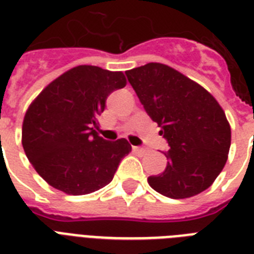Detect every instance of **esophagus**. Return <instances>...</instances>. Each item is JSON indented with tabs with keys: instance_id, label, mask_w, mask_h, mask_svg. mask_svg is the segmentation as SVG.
<instances>
[{
	"instance_id": "esophagus-1",
	"label": "esophagus",
	"mask_w": 254,
	"mask_h": 254,
	"mask_svg": "<svg viewBox=\"0 0 254 254\" xmlns=\"http://www.w3.org/2000/svg\"><path fill=\"white\" fill-rule=\"evenodd\" d=\"M132 151L135 152V153H137V155H145L148 152L147 148H141V147H132Z\"/></svg>"
}]
</instances>
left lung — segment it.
<instances>
[{
    "label": "left lung",
    "instance_id": "left-lung-1",
    "mask_svg": "<svg viewBox=\"0 0 254 254\" xmlns=\"http://www.w3.org/2000/svg\"><path fill=\"white\" fill-rule=\"evenodd\" d=\"M126 74L170 147L165 170L148 177L149 186L173 199L204 191L230 152L231 126L222 106L198 82L161 63H148Z\"/></svg>",
    "mask_w": 254,
    "mask_h": 254
}]
</instances>
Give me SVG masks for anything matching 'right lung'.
<instances>
[{"instance_id":"right-lung-1","label":"right lung","mask_w":254,"mask_h":254,"mask_svg":"<svg viewBox=\"0 0 254 254\" xmlns=\"http://www.w3.org/2000/svg\"><path fill=\"white\" fill-rule=\"evenodd\" d=\"M126 84L123 72L78 65L32 101L23 118L22 145L47 184L69 195H85L113 181L131 145L126 139L106 141L95 128L107 97Z\"/></svg>"}]
</instances>
